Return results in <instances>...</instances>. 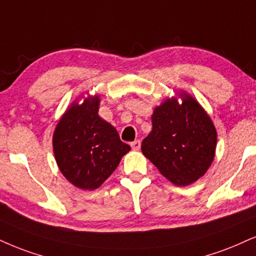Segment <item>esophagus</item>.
<instances>
[{"mask_svg":"<svg viewBox=\"0 0 256 256\" xmlns=\"http://www.w3.org/2000/svg\"><path fill=\"white\" fill-rule=\"evenodd\" d=\"M130 146L134 150H140V147H141V141L140 140H135L130 144Z\"/></svg>","mask_w":256,"mask_h":256,"instance_id":"34e87169","label":"esophagus"}]
</instances>
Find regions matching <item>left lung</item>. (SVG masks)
<instances>
[{"label": "left lung", "instance_id": "obj_1", "mask_svg": "<svg viewBox=\"0 0 256 256\" xmlns=\"http://www.w3.org/2000/svg\"><path fill=\"white\" fill-rule=\"evenodd\" d=\"M153 129L141 150L160 173L178 186L190 185L206 172L215 156V126L191 96L167 100L154 110Z\"/></svg>", "mask_w": 256, "mask_h": 256}]
</instances>
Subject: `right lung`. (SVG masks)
Masks as SVG:
<instances>
[{
  "instance_id": "obj_1",
  "label": "right lung",
  "mask_w": 256,
  "mask_h": 256,
  "mask_svg": "<svg viewBox=\"0 0 256 256\" xmlns=\"http://www.w3.org/2000/svg\"><path fill=\"white\" fill-rule=\"evenodd\" d=\"M100 98L74 104L64 114L53 135V150L59 170L68 182L94 190L115 171L130 146L118 130L98 116Z\"/></svg>"
}]
</instances>
